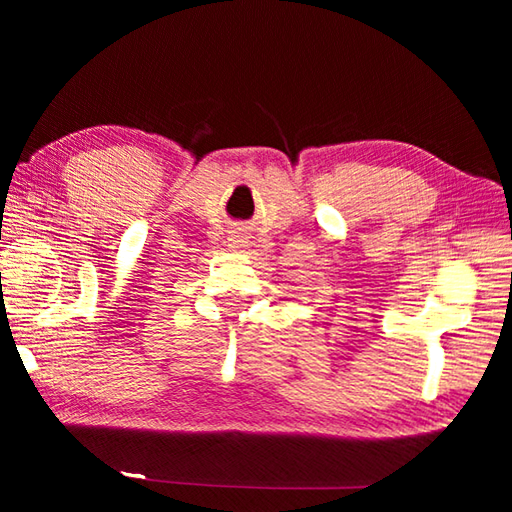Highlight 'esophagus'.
I'll list each match as a JSON object with an SVG mask.
<instances>
[{
	"instance_id": "esophagus-1",
	"label": "esophagus",
	"mask_w": 512,
	"mask_h": 512,
	"mask_svg": "<svg viewBox=\"0 0 512 512\" xmlns=\"http://www.w3.org/2000/svg\"><path fill=\"white\" fill-rule=\"evenodd\" d=\"M228 239H231V246L233 248H244L248 244V237H246L244 231H233V235L228 237Z\"/></svg>"
}]
</instances>
